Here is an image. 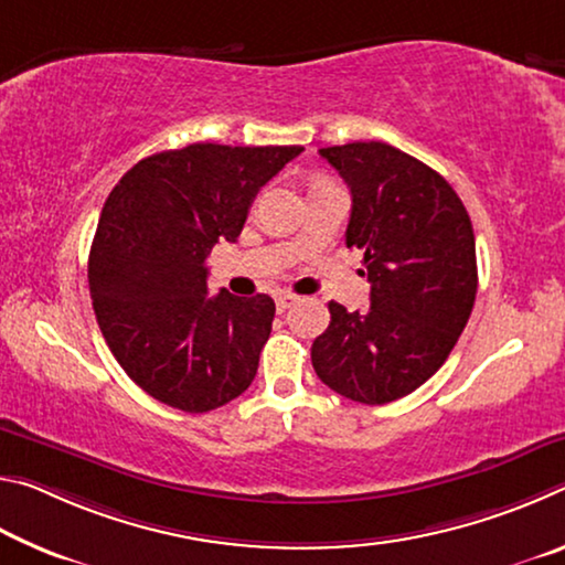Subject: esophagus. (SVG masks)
Here are the masks:
<instances>
[{
  "label": "esophagus",
  "mask_w": 565,
  "mask_h": 565,
  "mask_svg": "<svg viewBox=\"0 0 565 565\" xmlns=\"http://www.w3.org/2000/svg\"><path fill=\"white\" fill-rule=\"evenodd\" d=\"M294 301H296V296L289 294V291H279V294H276V309H279V311L289 309V306H291Z\"/></svg>",
  "instance_id": "34e87169"
}]
</instances>
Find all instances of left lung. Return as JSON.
I'll return each mask as SVG.
<instances>
[{
    "instance_id": "left-lung-1",
    "label": "left lung",
    "mask_w": 565,
    "mask_h": 565,
    "mask_svg": "<svg viewBox=\"0 0 565 565\" xmlns=\"http://www.w3.org/2000/svg\"><path fill=\"white\" fill-rule=\"evenodd\" d=\"M351 189L347 246L363 252L369 311L331 301L311 347L317 376L369 406L404 398L444 366L471 317V218L448 181L384 141L319 149Z\"/></svg>"
}]
</instances>
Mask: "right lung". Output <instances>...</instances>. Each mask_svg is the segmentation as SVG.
Returning <instances> with one entry per match:
<instances>
[{
	"instance_id": "add662e5",
	"label": "right lung",
	"mask_w": 565,
	"mask_h": 565,
	"mask_svg": "<svg viewBox=\"0 0 565 565\" xmlns=\"http://www.w3.org/2000/svg\"><path fill=\"white\" fill-rule=\"evenodd\" d=\"M301 151L189 145L111 189L89 252L94 313L119 366L161 404L206 414L252 386L274 299L209 296L206 256L236 242L259 189Z\"/></svg>"
}]
</instances>
